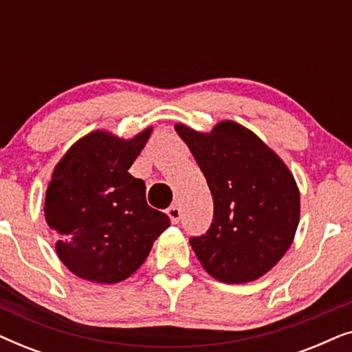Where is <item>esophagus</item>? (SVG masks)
Listing matches in <instances>:
<instances>
[{"instance_id":"1","label":"esophagus","mask_w":352,"mask_h":352,"mask_svg":"<svg viewBox=\"0 0 352 352\" xmlns=\"http://www.w3.org/2000/svg\"><path fill=\"white\" fill-rule=\"evenodd\" d=\"M166 216L170 218L173 224H177V223H179V219H181V208L177 205L170 206V208L166 210Z\"/></svg>"}]
</instances>
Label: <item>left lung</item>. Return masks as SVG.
I'll return each mask as SVG.
<instances>
[{
    "label": "left lung",
    "mask_w": 352,
    "mask_h": 352,
    "mask_svg": "<svg viewBox=\"0 0 352 352\" xmlns=\"http://www.w3.org/2000/svg\"><path fill=\"white\" fill-rule=\"evenodd\" d=\"M213 195L208 232L190 239L201 267L223 283H248L280 261L300 223V189L285 162L252 129L223 120L211 131L175 124Z\"/></svg>",
    "instance_id": "obj_1"
}]
</instances>
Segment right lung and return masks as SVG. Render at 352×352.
<instances>
[{
    "mask_svg": "<svg viewBox=\"0 0 352 352\" xmlns=\"http://www.w3.org/2000/svg\"><path fill=\"white\" fill-rule=\"evenodd\" d=\"M153 126L123 139L94 129L70 146L46 182L45 218L56 253L83 280L123 282L151 253L170 226L146 200V182L129 168L146 147Z\"/></svg>",
    "mask_w": 352,
    "mask_h": 352,
    "instance_id": "right-lung-1",
    "label": "right lung"
}]
</instances>
